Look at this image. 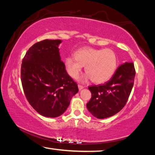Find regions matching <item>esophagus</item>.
<instances>
[{
	"instance_id": "obj_1",
	"label": "esophagus",
	"mask_w": 155,
	"mask_h": 155,
	"mask_svg": "<svg viewBox=\"0 0 155 155\" xmlns=\"http://www.w3.org/2000/svg\"><path fill=\"white\" fill-rule=\"evenodd\" d=\"M78 89H79V90H82V89L84 88V86L81 85H78Z\"/></svg>"
}]
</instances>
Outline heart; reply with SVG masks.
<instances>
[{
  "label": "heart",
  "mask_w": 155,
  "mask_h": 155,
  "mask_svg": "<svg viewBox=\"0 0 155 155\" xmlns=\"http://www.w3.org/2000/svg\"><path fill=\"white\" fill-rule=\"evenodd\" d=\"M118 59L111 49H96L85 47L76 52L74 57L65 59L67 71L72 78L78 77L83 66L87 72L83 80L90 79L95 83L101 84L108 81L117 68Z\"/></svg>",
  "instance_id": "obj_1"
}]
</instances>
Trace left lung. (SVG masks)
Here are the masks:
<instances>
[{
	"label": "left lung",
	"mask_w": 155,
	"mask_h": 155,
	"mask_svg": "<svg viewBox=\"0 0 155 155\" xmlns=\"http://www.w3.org/2000/svg\"><path fill=\"white\" fill-rule=\"evenodd\" d=\"M135 69L133 62L120 65L111 79L103 85L88 87L91 93L88 111L98 119L107 118L123 109L134 84Z\"/></svg>",
	"instance_id": "8db88e82"
}]
</instances>
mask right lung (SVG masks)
I'll list each match as a JSON object with an SVG mask.
<instances>
[{
    "label": "right lung",
    "mask_w": 155,
    "mask_h": 155,
    "mask_svg": "<svg viewBox=\"0 0 155 155\" xmlns=\"http://www.w3.org/2000/svg\"><path fill=\"white\" fill-rule=\"evenodd\" d=\"M59 40L38 41L28 50L21 65V82L31 107L40 115L56 117L64 114L78 91L61 60Z\"/></svg>",
    "instance_id": "obj_1"
}]
</instances>
